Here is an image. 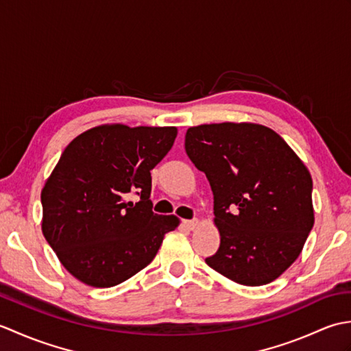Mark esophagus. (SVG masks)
<instances>
[{
	"instance_id": "esophagus-1",
	"label": "esophagus",
	"mask_w": 351,
	"mask_h": 351,
	"mask_svg": "<svg viewBox=\"0 0 351 351\" xmlns=\"http://www.w3.org/2000/svg\"><path fill=\"white\" fill-rule=\"evenodd\" d=\"M184 226L187 228V229H190V230H193V229H196L197 226H199V220L197 219H191V220H184Z\"/></svg>"
}]
</instances>
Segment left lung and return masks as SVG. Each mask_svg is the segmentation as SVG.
<instances>
[{
  "mask_svg": "<svg viewBox=\"0 0 351 351\" xmlns=\"http://www.w3.org/2000/svg\"><path fill=\"white\" fill-rule=\"evenodd\" d=\"M185 152L214 195L220 247L205 263L247 287L279 278L314 226L306 166L278 132L256 123L193 126Z\"/></svg>",
  "mask_w": 351,
  "mask_h": 351,
  "instance_id": "left-lung-1",
  "label": "left lung"
}]
</instances>
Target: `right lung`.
I'll return each mask as SVG.
<instances>
[{
    "label": "right lung",
    "instance_id": "add662e5",
    "mask_svg": "<svg viewBox=\"0 0 351 351\" xmlns=\"http://www.w3.org/2000/svg\"><path fill=\"white\" fill-rule=\"evenodd\" d=\"M175 126L102 125L66 146L42 190V232L86 285L110 288L152 263L175 215L152 211L151 170L173 146ZM137 194L139 202L128 199Z\"/></svg>",
    "mask_w": 351,
    "mask_h": 351
}]
</instances>
